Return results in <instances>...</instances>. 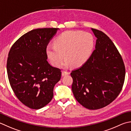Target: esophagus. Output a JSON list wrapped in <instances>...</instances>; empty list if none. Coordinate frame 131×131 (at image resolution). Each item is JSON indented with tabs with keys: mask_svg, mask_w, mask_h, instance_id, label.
<instances>
[{
	"mask_svg": "<svg viewBox=\"0 0 131 131\" xmlns=\"http://www.w3.org/2000/svg\"><path fill=\"white\" fill-rule=\"evenodd\" d=\"M69 74V73L68 71H62V75L64 76V75H68Z\"/></svg>",
	"mask_w": 131,
	"mask_h": 131,
	"instance_id": "34e87169",
	"label": "esophagus"
}]
</instances>
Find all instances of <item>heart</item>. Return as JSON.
Masks as SVG:
<instances>
[{"label": "heart", "instance_id": "heart-1", "mask_svg": "<svg viewBox=\"0 0 131 131\" xmlns=\"http://www.w3.org/2000/svg\"><path fill=\"white\" fill-rule=\"evenodd\" d=\"M54 45L49 44L47 56L51 63L58 66L65 56L64 68L71 65L79 68L88 61L94 47V39L90 33L79 31H65L56 38Z\"/></svg>", "mask_w": 131, "mask_h": 131}]
</instances>
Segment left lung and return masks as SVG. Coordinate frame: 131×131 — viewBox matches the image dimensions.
Wrapping results in <instances>:
<instances>
[{"label":"left lung","instance_id":"1","mask_svg":"<svg viewBox=\"0 0 131 131\" xmlns=\"http://www.w3.org/2000/svg\"><path fill=\"white\" fill-rule=\"evenodd\" d=\"M96 37L95 49L86 63L71 73V86L77 101L89 110L107 106L119 95L125 69L121 55L103 32L91 28Z\"/></svg>","mask_w":131,"mask_h":131}]
</instances>
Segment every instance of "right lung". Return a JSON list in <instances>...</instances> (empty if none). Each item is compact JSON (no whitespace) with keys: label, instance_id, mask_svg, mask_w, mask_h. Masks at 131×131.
I'll return each mask as SVG.
<instances>
[{"label":"right lung","instance_id":"obj_1","mask_svg":"<svg viewBox=\"0 0 131 131\" xmlns=\"http://www.w3.org/2000/svg\"><path fill=\"white\" fill-rule=\"evenodd\" d=\"M58 29H33L10 49L7 62L10 85L19 101L30 108H41L49 103L54 87L61 79V70L48 63L46 52Z\"/></svg>","mask_w":131,"mask_h":131}]
</instances>
